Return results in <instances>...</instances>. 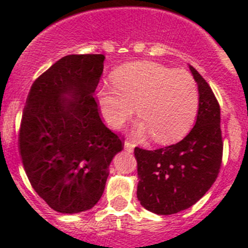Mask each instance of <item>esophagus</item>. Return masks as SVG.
Wrapping results in <instances>:
<instances>
[{
	"instance_id": "obj_1",
	"label": "esophagus",
	"mask_w": 248,
	"mask_h": 248,
	"mask_svg": "<svg viewBox=\"0 0 248 248\" xmlns=\"http://www.w3.org/2000/svg\"><path fill=\"white\" fill-rule=\"evenodd\" d=\"M124 151L127 152H133V149H135V144H133L132 142H129V140H124Z\"/></svg>"
}]
</instances>
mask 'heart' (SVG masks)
<instances>
[{
  "instance_id": "heart-1",
  "label": "heart",
  "mask_w": 248,
  "mask_h": 248,
  "mask_svg": "<svg viewBox=\"0 0 248 248\" xmlns=\"http://www.w3.org/2000/svg\"><path fill=\"white\" fill-rule=\"evenodd\" d=\"M112 85L96 90L102 119L119 128L137 111L133 127L138 137L152 135L158 143H171L188 133L199 108V90L194 78L182 69L142 60L113 73Z\"/></svg>"
}]
</instances>
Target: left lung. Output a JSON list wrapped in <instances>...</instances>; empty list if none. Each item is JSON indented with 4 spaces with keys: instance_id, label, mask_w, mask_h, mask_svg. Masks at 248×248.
<instances>
[{
    "instance_id": "left-lung-1",
    "label": "left lung",
    "mask_w": 248,
    "mask_h": 248,
    "mask_svg": "<svg viewBox=\"0 0 248 248\" xmlns=\"http://www.w3.org/2000/svg\"><path fill=\"white\" fill-rule=\"evenodd\" d=\"M199 90V108L190 132L180 142L155 151L135 148L137 198L157 215L193 206L217 178L222 158L220 106L204 78L189 65Z\"/></svg>"
}]
</instances>
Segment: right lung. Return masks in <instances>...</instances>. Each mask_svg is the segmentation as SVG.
I'll return each mask as SVG.
<instances>
[{
  "instance_id": "obj_1",
  "label": "right lung",
  "mask_w": 248,
  "mask_h": 248,
  "mask_svg": "<svg viewBox=\"0 0 248 248\" xmlns=\"http://www.w3.org/2000/svg\"><path fill=\"white\" fill-rule=\"evenodd\" d=\"M104 54H71L33 82L18 143L33 189L53 210L77 214L97 204L108 167L124 149L93 97Z\"/></svg>"
}]
</instances>
